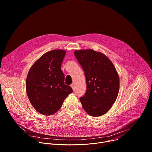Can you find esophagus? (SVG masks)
<instances>
[{
  "label": "esophagus",
  "mask_w": 152,
  "mask_h": 152,
  "mask_svg": "<svg viewBox=\"0 0 152 152\" xmlns=\"http://www.w3.org/2000/svg\"><path fill=\"white\" fill-rule=\"evenodd\" d=\"M71 87L72 88V89L74 90V84H71Z\"/></svg>",
  "instance_id": "obj_1"
}]
</instances>
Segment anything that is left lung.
Here are the masks:
<instances>
[{
    "label": "left lung",
    "instance_id": "obj_1",
    "mask_svg": "<svg viewBox=\"0 0 152 152\" xmlns=\"http://www.w3.org/2000/svg\"><path fill=\"white\" fill-rule=\"evenodd\" d=\"M74 54L86 80L87 90L80 100L90 115H102L115 102L119 91V78L111 60L92 49L76 50Z\"/></svg>",
    "mask_w": 152,
    "mask_h": 152
}]
</instances>
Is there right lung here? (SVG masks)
I'll use <instances>...</instances> for the list:
<instances>
[{"mask_svg": "<svg viewBox=\"0 0 152 152\" xmlns=\"http://www.w3.org/2000/svg\"><path fill=\"white\" fill-rule=\"evenodd\" d=\"M65 54L63 50L45 53L34 63L27 74V96L34 108L42 114H54L73 92L69 86L65 84V75L60 69Z\"/></svg>", "mask_w": 152, "mask_h": 152, "instance_id": "add662e5", "label": "right lung"}]
</instances>
